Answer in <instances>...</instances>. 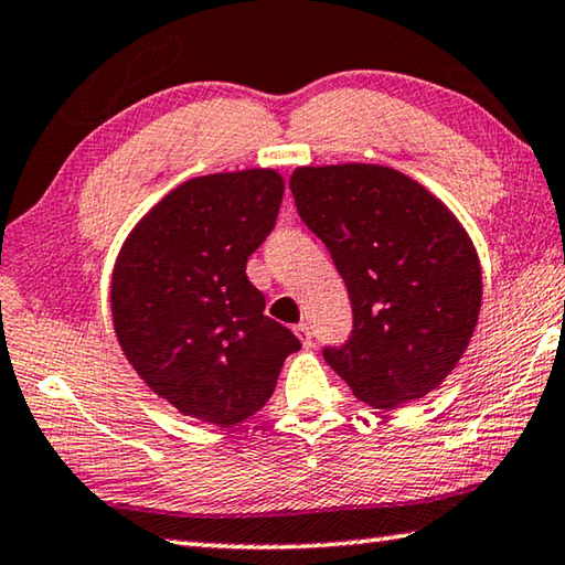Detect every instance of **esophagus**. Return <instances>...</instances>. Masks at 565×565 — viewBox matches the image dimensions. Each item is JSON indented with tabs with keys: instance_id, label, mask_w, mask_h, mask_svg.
Here are the masks:
<instances>
[{
	"instance_id": "1",
	"label": "esophagus",
	"mask_w": 565,
	"mask_h": 565,
	"mask_svg": "<svg viewBox=\"0 0 565 565\" xmlns=\"http://www.w3.org/2000/svg\"><path fill=\"white\" fill-rule=\"evenodd\" d=\"M295 334H298V340L305 344V348H310L312 344V332H310V324H305V322H300V324H295Z\"/></svg>"
}]
</instances>
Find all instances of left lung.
Here are the masks:
<instances>
[{"instance_id": "1", "label": "left lung", "mask_w": 565, "mask_h": 565, "mask_svg": "<svg viewBox=\"0 0 565 565\" xmlns=\"http://www.w3.org/2000/svg\"><path fill=\"white\" fill-rule=\"evenodd\" d=\"M290 191L352 300V338L324 350L330 367L377 409L437 390L481 310L479 255L457 215L414 178L377 163L300 166Z\"/></svg>"}]
</instances>
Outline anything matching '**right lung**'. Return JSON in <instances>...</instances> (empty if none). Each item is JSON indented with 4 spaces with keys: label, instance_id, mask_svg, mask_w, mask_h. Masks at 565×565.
<instances>
[{
    "label": "right lung",
    "instance_id": "obj_1",
    "mask_svg": "<svg viewBox=\"0 0 565 565\" xmlns=\"http://www.w3.org/2000/svg\"><path fill=\"white\" fill-rule=\"evenodd\" d=\"M275 168L188 178L118 250L111 315L124 358L146 387L217 427L265 407L300 340L265 315L245 263L280 211Z\"/></svg>",
    "mask_w": 565,
    "mask_h": 565
}]
</instances>
